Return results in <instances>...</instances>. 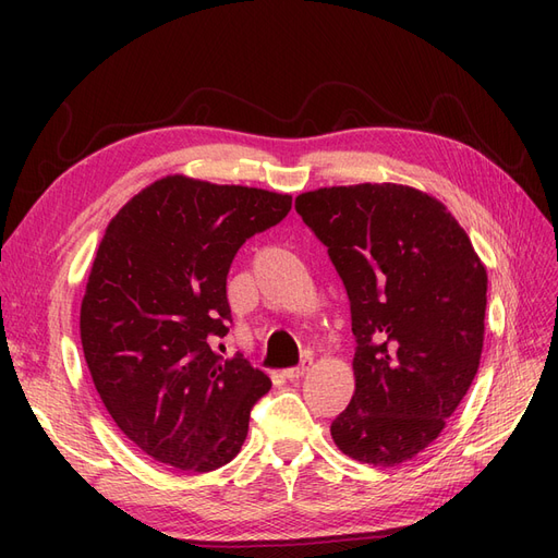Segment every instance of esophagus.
Listing matches in <instances>:
<instances>
[{
  "instance_id": "34e87169",
  "label": "esophagus",
  "mask_w": 558,
  "mask_h": 558,
  "mask_svg": "<svg viewBox=\"0 0 558 558\" xmlns=\"http://www.w3.org/2000/svg\"><path fill=\"white\" fill-rule=\"evenodd\" d=\"M310 365H312V361H302L298 367L283 369V377L289 379V381H295V379H300V377H305V375H307V369H310Z\"/></svg>"
}]
</instances>
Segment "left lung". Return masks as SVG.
<instances>
[{
  "label": "left lung",
  "instance_id": "obj_1",
  "mask_svg": "<svg viewBox=\"0 0 558 558\" xmlns=\"http://www.w3.org/2000/svg\"><path fill=\"white\" fill-rule=\"evenodd\" d=\"M295 211L328 246L356 337V391L332 440L361 463L410 461L477 375L486 267L442 202L410 185H332L298 195Z\"/></svg>",
  "mask_w": 558,
  "mask_h": 558
}]
</instances>
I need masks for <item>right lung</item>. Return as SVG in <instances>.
Here are the masks:
<instances>
[{
    "instance_id": "1",
    "label": "right lung",
    "mask_w": 558,
    "mask_h": 558,
    "mask_svg": "<svg viewBox=\"0 0 558 558\" xmlns=\"http://www.w3.org/2000/svg\"><path fill=\"white\" fill-rule=\"evenodd\" d=\"M291 195L189 177L150 183L118 211L81 302V344L107 412L150 459L209 472L240 453L251 408L272 381L226 359V281Z\"/></svg>"
}]
</instances>
